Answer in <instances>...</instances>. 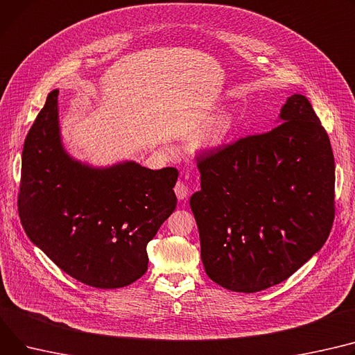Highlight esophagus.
Instances as JSON below:
<instances>
[{
    "instance_id": "34e87169",
    "label": "esophagus",
    "mask_w": 355,
    "mask_h": 355,
    "mask_svg": "<svg viewBox=\"0 0 355 355\" xmlns=\"http://www.w3.org/2000/svg\"><path fill=\"white\" fill-rule=\"evenodd\" d=\"M174 193H175V196H177V198L180 200V201H182V200H185L187 198V196H188V187L182 182V181H178L177 184H175V187H174Z\"/></svg>"
}]
</instances>
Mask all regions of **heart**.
<instances>
[{"mask_svg":"<svg viewBox=\"0 0 355 355\" xmlns=\"http://www.w3.org/2000/svg\"><path fill=\"white\" fill-rule=\"evenodd\" d=\"M237 118L231 111H221L212 123L204 130L201 137L197 141V148L201 151H217L227 144L230 139Z\"/></svg>","mask_w":355,"mask_h":355,"instance_id":"heart-1","label":"heart"}]
</instances>
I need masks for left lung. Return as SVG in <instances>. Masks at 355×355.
I'll list each match as a JSON object with an SVG mask.
<instances>
[{"instance_id":"left-lung-1","label":"left lung","mask_w":355,"mask_h":355,"mask_svg":"<svg viewBox=\"0 0 355 355\" xmlns=\"http://www.w3.org/2000/svg\"><path fill=\"white\" fill-rule=\"evenodd\" d=\"M190 198L207 275L237 293L279 284L321 250L334 221L329 138L301 94L277 127L198 157Z\"/></svg>"}]
</instances>
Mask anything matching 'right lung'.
I'll return each mask as SVG.
<instances>
[{
	"instance_id": "add662e5",
	"label": "right lung",
	"mask_w": 355,
	"mask_h": 355,
	"mask_svg": "<svg viewBox=\"0 0 355 355\" xmlns=\"http://www.w3.org/2000/svg\"><path fill=\"white\" fill-rule=\"evenodd\" d=\"M173 167L135 161L94 167L61 138L58 89L46 97L22 150L18 211L28 239L64 272L121 288L148 268L147 244L177 207Z\"/></svg>"
}]
</instances>
